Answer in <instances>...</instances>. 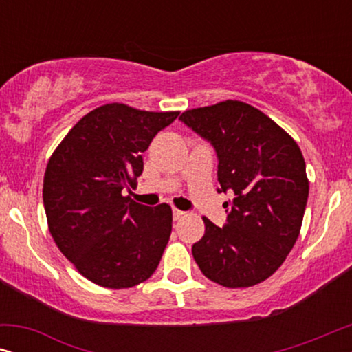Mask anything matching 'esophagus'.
Listing matches in <instances>:
<instances>
[{
  "label": "esophagus",
  "instance_id": "34e87169",
  "mask_svg": "<svg viewBox=\"0 0 352 352\" xmlns=\"http://www.w3.org/2000/svg\"><path fill=\"white\" fill-rule=\"evenodd\" d=\"M184 216H186L184 211H181V210H177V208L173 210V219H175V221H179V219L184 218Z\"/></svg>",
  "mask_w": 352,
  "mask_h": 352
}]
</instances>
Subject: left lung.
<instances>
[{"mask_svg":"<svg viewBox=\"0 0 352 352\" xmlns=\"http://www.w3.org/2000/svg\"><path fill=\"white\" fill-rule=\"evenodd\" d=\"M179 120L213 146L218 192H230L223 228L205 221L192 247L205 277L228 288L271 277L300 235L309 182L298 144L261 110L240 100L186 110Z\"/></svg>","mask_w":352,"mask_h":352,"instance_id":"left-lung-1","label":"left lung"}]
</instances>
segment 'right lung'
I'll use <instances>...</instances> for the list:
<instances>
[{
    "label": "right lung",
    "mask_w": 352,
    "mask_h": 352,
    "mask_svg": "<svg viewBox=\"0 0 352 352\" xmlns=\"http://www.w3.org/2000/svg\"><path fill=\"white\" fill-rule=\"evenodd\" d=\"M179 112L105 104L85 115L46 166L43 204L50 232L88 280L129 288L155 272L170 240V205L123 195L142 175V152Z\"/></svg>",
    "instance_id": "right-lung-1"
}]
</instances>
